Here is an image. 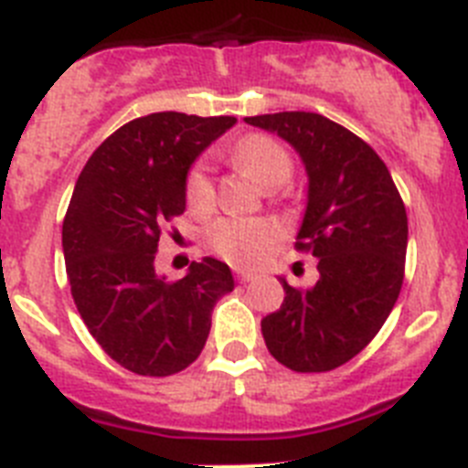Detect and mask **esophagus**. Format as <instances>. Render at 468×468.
I'll use <instances>...</instances> for the list:
<instances>
[{
  "mask_svg": "<svg viewBox=\"0 0 468 468\" xmlns=\"http://www.w3.org/2000/svg\"><path fill=\"white\" fill-rule=\"evenodd\" d=\"M253 271H243V270H239L237 271V281H241V283H248V281H253Z\"/></svg>",
  "mask_w": 468,
  "mask_h": 468,
  "instance_id": "obj_1",
  "label": "esophagus"
}]
</instances>
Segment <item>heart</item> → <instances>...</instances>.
Masks as SVG:
<instances>
[{"label": "heart", "instance_id": "obj_1", "mask_svg": "<svg viewBox=\"0 0 468 468\" xmlns=\"http://www.w3.org/2000/svg\"><path fill=\"white\" fill-rule=\"evenodd\" d=\"M234 161L264 189L281 187L292 176L291 152L270 135H246L239 140L234 144ZM185 198L192 210H206L210 206L213 183L206 164H197L189 171ZM276 237L279 229L271 222L246 220V218H222L206 231V241L215 253L239 267L258 264Z\"/></svg>", "mask_w": 468, "mask_h": 468}]
</instances>
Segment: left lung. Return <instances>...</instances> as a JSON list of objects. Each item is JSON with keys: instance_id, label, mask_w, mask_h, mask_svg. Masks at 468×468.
<instances>
[{"instance_id": "obj_1", "label": "left lung", "mask_w": 468, "mask_h": 468, "mask_svg": "<svg viewBox=\"0 0 468 468\" xmlns=\"http://www.w3.org/2000/svg\"><path fill=\"white\" fill-rule=\"evenodd\" d=\"M300 154L309 177L297 250L318 258L316 285L285 297L262 318L271 356L295 373H325L366 349L399 300L408 215L378 152L316 112L246 117Z\"/></svg>"}]
</instances>
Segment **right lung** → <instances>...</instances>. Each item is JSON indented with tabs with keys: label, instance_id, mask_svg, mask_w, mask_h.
I'll return each mask as SVG.
<instances>
[{
	"label": "right lung",
	"instance_id": "1",
	"mask_svg": "<svg viewBox=\"0 0 468 468\" xmlns=\"http://www.w3.org/2000/svg\"><path fill=\"white\" fill-rule=\"evenodd\" d=\"M234 117L154 112L123 123L86 161L63 222L74 304L110 358L135 375L166 378L194 363L210 333L215 302L234 291L215 258L180 281L154 270L161 227L185 213L197 156Z\"/></svg>",
	"mask_w": 468,
	"mask_h": 468
}]
</instances>
